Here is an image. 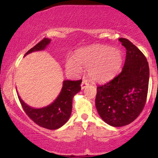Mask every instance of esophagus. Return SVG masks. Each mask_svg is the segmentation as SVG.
<instances>
[{
  "label": "esophagus",
  "instance_id": "esophagus-1",
  "mask_svg": "<svg viewBox=\"0 0 158 158\" xmlns=\"http://www.w3.org/2000/svg\"><path fill=\"white\" fill-rule=\"evenodd\" d=\"M89 85L88 84V81L87 80H82V81H81V89H84L85 88H86L88 85Z\"/></svg>",
  "mask_w": 158,
  "mask_h": 158
}]
</instances>
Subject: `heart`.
Instances as JSON below:
<instances>
[{"label": "heart", "mask_w": 158, "mask_h": 158, "mask_svg": "<svg viewBox=\"0 0 158 158\" xmlns=\"http://www.w3.org/2000/svg\"><path fill=\"white\" fill-rule=\"evenodd\" d=\"M123 62L122 52L106 45H94L78 50L75 58L66 60L67 70L79 74L81 68H88V76L96 81L108 80L117 73Z\"/></svg>", "instance_id": "obj_1"}]
</instances>
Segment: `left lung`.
<instances>
[{
    "instance_id": "8db88e82",
    "label": "left lung",
    "mask_w": 158,
    "mask_h": 158,
    "mask_svg": "<svg viewBox=\"0 0 158 158\" xmlns=\"http://www.w3.org/2000/svg\"><path fill=\"white\" fill-rule=\"evenodd\" d=\"M126 48L121 73L106 84L98 85L95 105L103 120L110 126L130 124L140 114L147 98L149 68L146 56L129 40L119 38Z\"/></svg>"
}]
</instances>
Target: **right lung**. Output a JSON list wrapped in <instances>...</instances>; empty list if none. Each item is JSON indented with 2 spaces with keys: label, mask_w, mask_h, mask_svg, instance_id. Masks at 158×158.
Segmentation results:
<instances>
[{
  "label": "right lung",
  "mask_w": 158,
  "mask_h": 158,
  "mask_svg": "<svg viewBox=\"0 0 158 158\" xmlns=\"http://www.w3.org/2000/svg\"><path fill=\"white\" fill-rule=\"evenodd\" d=\"M50 39L44 38L28 50L25 56L32 52L44 50L50 44ZM81 82V79L77 81L64 80L60 94L56 100L44 108H31L23 102L19 96L18 97L25 113L34 123L47 129L55 130L64 125L70 118L73 98L75 94L80 91Z\"/></svg>",
  "instance_id": "right-lung-1"
}]
</instances>
